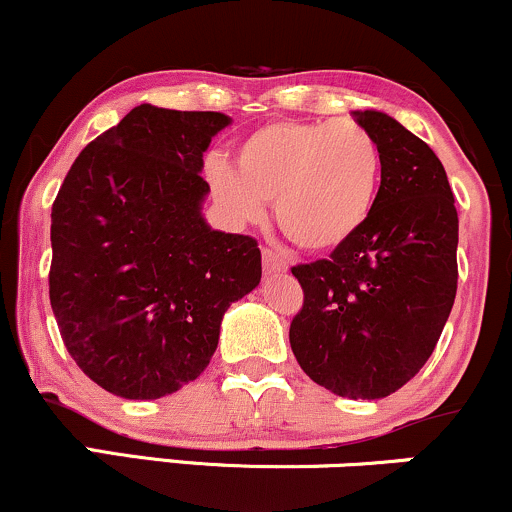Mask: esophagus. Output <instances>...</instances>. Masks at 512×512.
<instances>
[{"label":"esophagus","instance_id":"34e87169","mask_svg":"<svg viewBox=\"0 0 512 512\" xmlns=\"http://www.w3.org/2000/svg\"><path fill=\"white\" fill-rule=\"evenodd\" d=\"M262 264H264V274H284L289 272V262L284 260V255L276 250H264L262 252Z\"/></svg>","mask_w":512,"mask_h":512}]
</instances>
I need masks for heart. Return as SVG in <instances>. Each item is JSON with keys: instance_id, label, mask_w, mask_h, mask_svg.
I'll return each mask as SVG.
<instances>
[{"instance_id": "b5f03b06", "label": "heart", "mask_w": 512, "mask_h": 512, "mask_svg": "<svg viewBox=\"0 0 512 512\" xmlns=\"http://www.w3.org/2000/svg\"><path fill=\"white\" fill-rule=\"evenodd\" d=\"M211 192L236 221L274 219L293 245L330 252L368 221L383 180L378 139L351 120H279L238 142L236 166L214 161Z\"/></svg>"}]
</instances>
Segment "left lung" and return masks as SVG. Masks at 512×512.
Listing matches in <instances>:
<instances>
[{
    "mask_svg": "<svg viewBox=\"0 0 512 512\" xmlns=\"http://www.w3.org/2000/svg\"><path fill=\"white\" fill-rule=\"evenodd\" d=\"M354 117L383 151L378 199L330 260L291 269L305 298L289 342L317 385L339 397L380 399L424 368L448 322L457 209L431 146L380 110Z\"/></svg>",
    "mask_w": 512,
    "mask_h": 512,
    "instance_id": "left-lung-1",
    "label": "left lung"
}]
</instances>
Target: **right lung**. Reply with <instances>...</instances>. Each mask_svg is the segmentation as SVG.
I'll return each instance as SVG.
<instances>
[{
    "label": "right lung",
    "mask_w": 512,
    "mask_h": 512,
    "mask_svg": "<svg viewBox=\"0 0 512 512\" xmlns=\"http://www.w3.org/2000/svg\"><path fill=\"white\" fill-rule=\"evenodd\" d=\"M228 125L137 105L76 156L52 204V313L76 366L117 397L192 383L226 310L260 284L255 240L202 214L204 151Z\"/></svg>",
    "instance_id": "obj_1"
}]
</instances>
